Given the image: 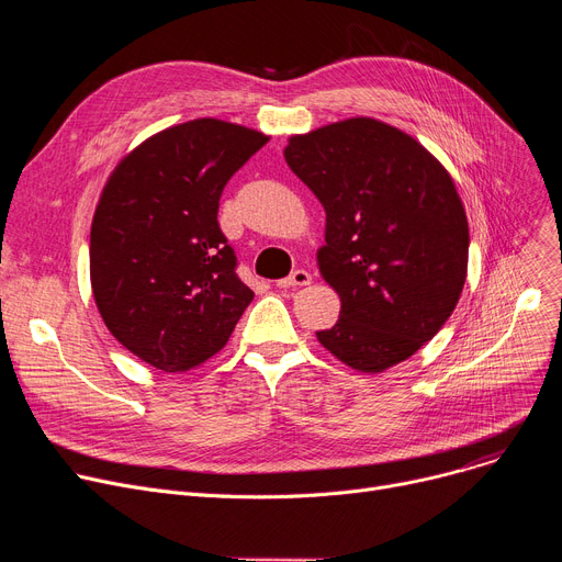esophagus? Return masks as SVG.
I'll return each mask as SVG.
<instances>
[{"instance_id":"1","label":"esophagus","mask_w":562,"mask_h":562,"mask_svg":"<svg viewBox=\"0 0 562 562\" xmlns=\"http://www.w3.org/2000/svg\"><path fill=\"white\" fill-rule=\"evenodd\" d=\"M310 282H312V276H310L307 271L299 269V271H293L289 278L278 280V286H280V289H296V286H305V284H310Z\"/></svg>"}]
</instances>
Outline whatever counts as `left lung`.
Instances as JSON below:
<instances>
[{
	"instance_id": "left-lung-1",
	"label": "left lung",
	"mask_w": 562,
	"mask_h": 562,
	"mask_svg": "<svg viewBox=\"0 0 562 562\" xmlns=\"http://www.w3.org/2000/svg\"><path fill=\"white\" fill-rule=\"evenodd\" d=\"M284 159L326 210L316 259L341 312L318 341L362 373L415 356L456 310L467 278L469 225L451 175L373 117L291 136Z\"/></svg>"
}]
</instances>
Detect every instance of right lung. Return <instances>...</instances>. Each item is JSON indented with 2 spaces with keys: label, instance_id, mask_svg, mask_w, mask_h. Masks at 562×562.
Returning a JSON list of instances; mask_svg holds the SVG:
<instances>
[{
  "label": "right lung",
  "instance_id": "obj_1",
  "mask_svg": "<svg viewBox=\"0 0 562 562\" xmlns=\"http://www.w3.org/2000/svg\"><path fill=\"white\" fill-rule=\"evenodd\" d=\"M266 140L198 117L147 138L109 177L91 227L93 296L109 333L155 369L216 356L255 296L236 276L218 202Z\"/></svg>",
  "mask_w": 562,
  "mask_h": 562
}]
</instances>
